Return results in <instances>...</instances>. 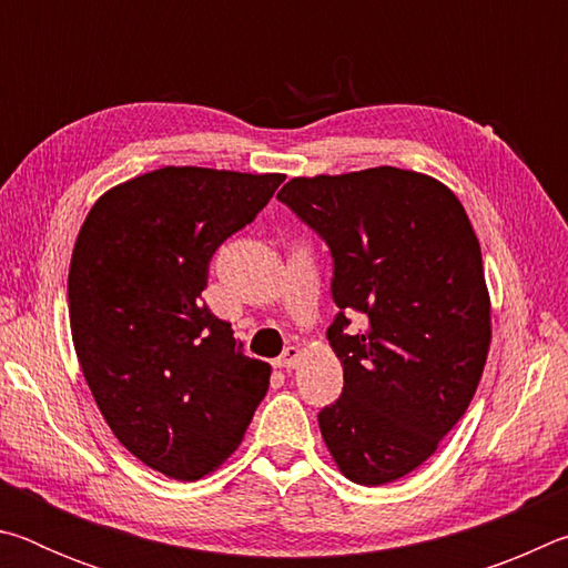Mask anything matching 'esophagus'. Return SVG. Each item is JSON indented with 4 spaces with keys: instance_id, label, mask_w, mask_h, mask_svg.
<instances>
[{
    "instance_id": "obj_1",
    "label": "esophagus",
    "mask_w": 568,
    "mask_h": 568,
    "mask_svg": "<svg viewBox=\"0 0 568 568\" xmlns=\"http://www.w3.org/2000/svg\"><path fill=\"white\" fill-rule=\"evenodd\" d=\"M301 355H303V351L297 348V345H287L281 358L275 361V365H277V368H295L297 361H301Z\"/></svg>"
}]
</instances>
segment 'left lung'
Here are the masks:
<instances>
[{
  "label": "left lung",
  "instance_id": "8db88e82",
  "mask_svg": "<svg viewBox=\"0 0 568 568\" xmlns=\"http://www.w3.org/2000/svg\"><path fill=\"white\" fill-rule=\"evenodd\" d=\"M277 200L333 255L343 393L318 413L323 440L353 484H390L436 454L484 373L491 297L478 237L454 192L413 170L293 178ZM353 310L366 328L348 336Z\"/></svg>",
  "mask_w": 568,
  "mask_h": 568
}]
</instances>
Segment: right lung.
I'll list each match as a JSON object with an SVG mask.
<instances>
[{
	"label": "right lung",
	"instance_id": "right-lung-1",
	"mask_svg": "<svg viewBox=\"0 0 568 568\" xmlns=\"http://www.w3.org/2000/svg\"><path fill=\"white\" fill-rule=\"evenodd\" d=\"M281 172L160 168L92 205L67 297L77 361L120 444L197 480L240 446L271 386L203 301L215 250L267 205Z\"/></svg>",
	"mask_w": 568,
	"mask_h": 568
}]
</instances>
